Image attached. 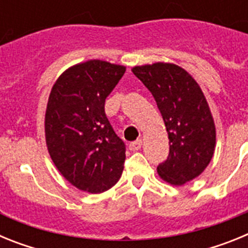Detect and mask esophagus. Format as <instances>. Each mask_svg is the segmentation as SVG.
I'll list each match as a JSON object with an SVG mask.
<instances>
[{
  "label": "esophagus",
  "instance_id": "1",
  "mask_svg": "<svg viewBox=\"0 0 248 248\" xmlns=\"http://www.w3.org/2000/svg\"><path fill=\"white\" fill-rule=\"evenodd\" d=\"M141 145H143V140L138 139L135 140V141H133V143L129 144V149H130L131 151H137L141 148Z\"/></svg>",
  "mask_w": 248,
  "mask_h": 248
}]
</instances>
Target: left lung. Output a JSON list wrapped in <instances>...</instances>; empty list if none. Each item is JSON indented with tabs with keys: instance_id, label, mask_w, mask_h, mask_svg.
<instances>
[{
	"instance_id": "left-lung-1",
	"label": "left lung",
	"mask_w": 248,
	"mask_h": 248,
	"mask_svg": "<svg viewBox=\"0 0 248 248\" xmlns=\"http://www.w3.org/2000/svg\"><path fill=\"white\" fill-rule=\"evenodd\" d=\"M133 73L153 94L169 135V156L159 164L160 177L183 185L201 174L212 159L216 129L209 104L196 80L171 63L134 67Z\"/></svg>"
}]
</instances>
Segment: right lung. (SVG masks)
<instances>
[{"label":"right lung","instance_id":"obj_1","mask_svg":"<svg viewBox=\"0 0 248 248\" xmlns=\"http://www.w3.org/2000/svg\"><path fill=\"white\" fill-rule=\"evenodd\" d=\"M125 73L124 65L93 59L68 68L54 83L45 118L48 153L59 172L91 194L118 183L125 144L105 115V99Z\"/></svg>","mask_w":248,"mask_h":248}]
</instances>
